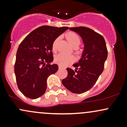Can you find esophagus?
<instances>
[{
	"label": "esophagus",
	"instance_id": "1",
	"mask_svg": "<svg viewBox=\"0 0 127 127\" xmlns=\"http://www.w3.org/2000/svg\"><path fill=\"white\" fill-rule=\"evenodd\" d=\"M59 69H60H60H63V67L61 66V65H59Z\"/></svg>",
	"mask_w": 127,
	"mask_h": 127
}]
</instances>
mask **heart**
Wrapping results in <instances>:
<instances>
[{"instance_id":"obj_1","label":"heart","mask_w":127,"mask_h":127,"mask_svg":"<svg viewBox=\"0 0 127 127\" xmlns=\"http://www.w3.org/2000/svg\"><path fill=\"white\" fill-rule=\"evenodd\" d=\"M66 38L69 42V43L72 45V46L73 48H78L79 45L81 44V37L78 34L74 32H68L66 34ZM59 40V37H57L54 40L53 42L52 45V50H55L57 48L58 42ZM73 60V57L70 55H66L63 54H59L57 55L55 57V62L58 64L62 65V66H65L68 63L72 62Z\"/></svg>"}]
</instances>
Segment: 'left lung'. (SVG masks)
I'll use <instances>...</instances> for the list:
<instances>
[{
	"mask_svg": "<svg viewBox=\"0 0 127 127\" xmlns=\"http://www.w3.org/2000/svg\"><path fill=\"white\" fill-rule=\"evenodd\" d=\"M82 37L84 49L79 61L73 64L75 70L67 68L68 75L62 84L73 93L81 94L90 90L104 69L107 57L105 40L101 34L86 27H71Z\"/></svg>",
	"mask_w": 127,
	"mask_h": 127,
	"instance_id": "left-lung-1",
	"label": "left lung"
}]
</instances>
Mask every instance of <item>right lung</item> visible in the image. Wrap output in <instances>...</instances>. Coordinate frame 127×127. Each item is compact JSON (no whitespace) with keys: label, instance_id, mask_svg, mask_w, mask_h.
Wrapping results in <instances>:
<instances>
[{"label":"right lung","instance_id":"add662e5","mask_svg":"<svg viewBox=\"0 0 127 127\" xmlns=\"http://www.w3.org/2000/svg\"><path fill=\"white\" fill-rule=\"evenodd\" d=\"M68 29L49 26L39 27L29 33L19 45L14 72L20 91L26 97L36 99L45 93L48 77L59 69L53 62L52 45Z\"/></svg>","mask_w":127,"mask_h":127}]
</instances>
